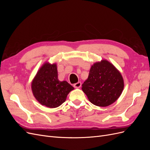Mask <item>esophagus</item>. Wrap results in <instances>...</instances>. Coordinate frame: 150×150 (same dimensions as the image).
<instances>
[{
	"label": "esophagus",
	"instance_id": "1",
	"mask_svg": "<svg viewBox=\"0 0 150 150\" xmlns=\"http://www.w3.org/2000/svg\"><path fill=\"white\" fill-rule=\"evenodd\" d=\"M73 86H74V88H79L81 86V82H78V83H75L73 85Z\"/></svg>",
	"mask_w": 150,
	"mask_h": 150
}]
</instances>
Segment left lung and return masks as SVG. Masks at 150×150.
I'll return each instance as SVG.
<instances>
[{
    "label": "left lung",
    "mask_w": 150,
    "mask_h": 150,
    "mask_svg": "<svg viewBox=\"0 0 150 150\" xmlns=\"http://www.w3.org/2000/svg\"><path fill=\"white\" fill-rule=\"evenodd\" d=\"M124 88L123 78L116 68L106 60L98 62L91 67L88 78L82 90L89 101L100 107L115 103Z\"/></svg>",
    "instance_id": "1"
}]
</instances>
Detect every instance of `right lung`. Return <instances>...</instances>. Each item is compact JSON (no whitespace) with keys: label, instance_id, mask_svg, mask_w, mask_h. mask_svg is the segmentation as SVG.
Returning <instances> with one entry per match:
<instances>
[{"label":"right lung","instance_id":"obj_1","mask_svg":"<svg viewBox=\"0 0 150 150\" xmlns=\"http://www.w3.org/2000/svg\"><path fill=\"white\" fill-rule=\"evenodd\" d=\"M32 91L37 101L50 108H57L65 102L74 88L67 81L58 79L56 64L46 62L40 68L31 84Z\"/></svg>","mask_w":150,"mask_h":150}]
</instances>
